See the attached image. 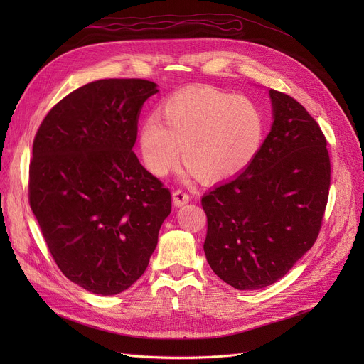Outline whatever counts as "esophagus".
<instances>
[{"label":"esophagus","mask_w":364,"mask_h":364,"mask_svg":"<svg viewBox=\"0 0 364 364\" xmlns=\"http://www.w3.org/2000/svg\"><path fill=\"white\" fill-rule=\"evenodd\" d=\"M190 200V195L183 188H177L174 193H172V202L176 206H183Z\"/></svg>","instance_id":"esophagus-1"}]
</instances>
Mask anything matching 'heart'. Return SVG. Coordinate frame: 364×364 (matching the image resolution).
<instances>
[{"instance_id":"obj_1","label":"heart","mask_w":364,"mask_h":364,"mask_svg":"<svg viewBox=\"0 0 364 364\" xmlns=\"http://www.w3.org/2000/svg\"><path fill=\"white\" fill-rule=\"evenodd\" d=\"M265 119L261 107L245 95L196 87L171 95L139 128L144 166L165 177L180 162L203 181L235 177L261 147Z\"/></svg>"}]
</instances>
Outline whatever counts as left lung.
I'll list each match as a JSON object with an SVG mask.
<instances>
[{"mask_svg": "<svg viewBox=\"0 0 364 364\" xmlns=\"http://www.w3.org/2000/svg\"><path fill=\"white\" fill-rule=\"evenodd\" d=\"M274 122L254 161L202 198L203 251L213 272L239 291L269 286L317 240L331 187L321 128L289 94L270 90Z\"/></svg>", "mask_w": 364, "mask_h": 364, "instance_id": "obj_1", "label": "left lung"}]
</instances>
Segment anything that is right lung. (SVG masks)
I'll return each instance as SVG.
<instances>
[{"instance_id":"obj_1","label":"right lung","mask_w":364,"mask_h":364,"mask_svg":"<svg viewBox=\"0 0 364 364\" xmlns=\"http://www.w3.org/2000/svg\"><path fill=\"white\" fill-rule=\"evenodd\" d=\"M146 80H100L46 114L29 164V205L60 272L99 295L127 291L146 272L171 213V192L132 146Z\"/></svg>"}]
</instances>
